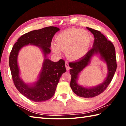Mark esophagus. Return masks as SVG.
<instances>
[{
    "mask_svg": "<svg viewBox=\"0 0 126 126\" xmlns=\"http://www.w3.org/2000/svg\"><path fill=\"white\" fill-rule=\"evenodd\" d=\"M65 66L66 69H67V71H68V70H69L70 67H69V64H68V63L67 62H66L65 63Z\"/></svg>",
    "mask_w": 126,
    "mask_h": 126,
    "instance_id": "obj_1",
    "label": "esophagus"
}]
</instances>
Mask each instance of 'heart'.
<instances>
[{
  "instance_id": "b5f03b06",
  "label": "heart",
  "mask_w": 126,
  "mask_h": 126,
  "mask_svg": "<svg viewBox=\"0 0 126 126\" xmlns=\"http://www.w3.org/2000/svg\"><path fill=\"white\" fill-rule=\"evenodd\" d=\"M91 42V37L84 30L70 28L61 33L55 39V44L51 48L55 54L60 55L64 50L68 58L77 60L88 53Z\"/></svg>"
}]
</instances>
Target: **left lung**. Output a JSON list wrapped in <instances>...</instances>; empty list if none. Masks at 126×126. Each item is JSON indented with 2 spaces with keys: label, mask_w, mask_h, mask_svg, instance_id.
<instances>
[{
  "label": "left lung",
  "mask_w": 126,
  "mask_h": 126,
  "mask_svg": "<svg viewBox=\"0 0 126 126\" xmlns=\"http://www.w3.org/2000/svg\"><path fill=\"white\" fill-rule=\"evenodd\" d=\"M94 35V43L91 49L80 59L69 63L71 80L70 86L73 92L78 96L83 98H92L103 92L111 82L117 69L116 50L112 43L108 40L103 34L97 30L87 27ZM99 55L101 59L106 62L108 66V76L104 82L95 87H85L78 85L77 80L79 73L90 63L94 55Z\"/></svg>",
  "instance_id": "8db88e82"
}]
</instances>
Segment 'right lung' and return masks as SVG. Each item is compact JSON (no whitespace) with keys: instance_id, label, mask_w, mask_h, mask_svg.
<instances>
[{"instance_id":"add662e5","label":"right lung","mask_w":126,"mask_h":126,"mask_svg":"<svg viewBox=\"0 0 126 126\" xmlns=\"http://www.w3.org/2000/svg\"><path fill=\"white\" fill-rule=\"evenodd\" d=\"M59 30L55 27H48L25 33L18 39L10 52L9 63L15 86L21 94L32 101L43 102L51 98L54 94L59 79L66 71L63 59L54 62L47 58L50 53L52 38ZM29 44L39 47L45 57L38 80L31 85L25 84L20 78L17 64L19 50Z\"/></svg>"}]
</instances>
